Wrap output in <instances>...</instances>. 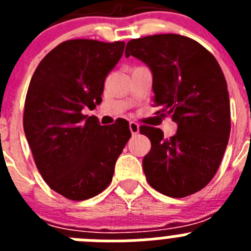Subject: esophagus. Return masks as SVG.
<instances>
[{"label":"esophagus","instance_id":"1","mask_svg":"<svg viewBox=\"0 0 251 251\" xmlns=\"http://www.w3.org/2000/svg\"><path fill=\"white\" fill-rule=\"evenodd\" d=\"M129 130L132 134H138L139 132V126L136 123V122H130L129 123Z\"/></svg>","mask_w":251,"mask_h":251}]
</instances>
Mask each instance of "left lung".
<instances>
[{
    "label": "left lung",
    "instance_id": "8db88e82",
    "mask_svg": "<svg viewBox=\"0 0 251 251\" xmlns=\"http://www.w3.org/2000/svg\"><path fill=\"white\" fill-rule=\"evenodd\" d=\"M126 56L150 68L157 113L170 115L177 132L141 127L151 151L143 171L154 190L170 197L200 191L216 174L230 136V99L220 65L202 45L176 34L130 40Z\"/></svg>",
    "mask_w": 251,
    "mask_h": 251
}]
</instances>
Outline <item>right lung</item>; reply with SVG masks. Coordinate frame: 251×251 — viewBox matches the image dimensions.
I'll return each mask as SVG.
<instances>
[{"label": "right lung", "mask_w": 251, "mask_h": 251, "mask_svg": "<svg viewBox=\"0 0 251 251\" xmlns=\"http://www.w3.org/2000/svg\"><path fill=\"white\" fill-rule=\"evenodd\" d=\"M124 45L68 40L41 60L31 77L24 112L26 139L45 182L69 200H86L105 190L130 138L127 121L108 127L81 113L100 104L104 80Z\"/></svg>", "instance_id": "add662e5"}]
</instances>
